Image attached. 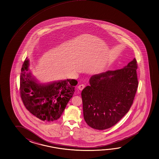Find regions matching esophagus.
I'll return each mask as SVG.
<instances>
[{"label": "esophagus", "instance_id": "esophagus-1", "mask_svg": "<svg viewBox=\"0 0 159 159\" xmlns=\"http://www.w3.org/2000/svg\"><path fill=\"white\" fill-rule=\"evenodd\" d=\"M85 87V86L83 84H80L79 86H78V89L79 90H80V91H82V90L84 89V88Z\"/></svg>", "mask_w": 159, "mask_h": 159}]
</instances>
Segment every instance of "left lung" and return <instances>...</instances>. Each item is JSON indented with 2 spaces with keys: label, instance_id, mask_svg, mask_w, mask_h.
<instances>
[{
  "label": "left lung",
  "instance_id": "obj_1",
  "mask_svg": "<svg viewBox=\"0 0 159 159\" xmlns=\"http://www.w3.org/2000/svg\"><path fill=\"white\" fill-rule=\"evenodd\" d=\"M135 58L120 69L108 70L90 78L81 93L84 120L90 127L104 130L113 127L133 104L139 82Z\"/></svg>",
  "mask_w": 159,
  "mask_h": 159
}]
</instances>
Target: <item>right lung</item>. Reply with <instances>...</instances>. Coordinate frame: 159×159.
<instances>
[{"mask_svg": "<svg viewBox=\"0 0 159 159\" xmlns=\"http://www.w3.org/2000/svg\"><path fill=\"white\" fill-rule=\"evenodd\" d=\"M29 60L26 58L21 68L20 95L26 109L43 121H52L61 117L69 100L72 98L75 80L39 83L29 72Z\"/></svg>", "mask_w": 159, "mask_h": 159, "instance_id": "obj_1", "label": "right lung"}]
</instances>
